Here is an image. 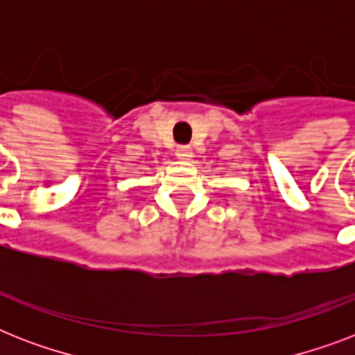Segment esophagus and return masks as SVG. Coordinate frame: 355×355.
Listing matches in <instances>:
<instances>
[{"mask_svg": "<svg viewBox=\"0 0 355 355\" xmlns=\"http://www.w3.org/2000/svg\"><path fill=\"white\" fill-rule=\"evenodd\" d=\"M177 158L178 160H191L193 158V150H191V147L189 145H180V147H177Z\"/></svg>", "mask_w": 355, "mask_h": 355, "instance_id": "esophagus-1", "label": "esophagus"}]
</instances>
